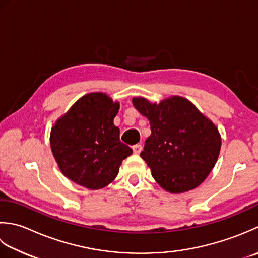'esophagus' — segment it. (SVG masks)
<instances>
[{
  "label": "esophagus",
  "instance_id": "esophagus-1",
  "mask_svg": "<svg viewBox=\"0 0 258 258\" xmlns=\"http://www.w3.org/2000/svg\"><path fill=\"white\" fill-rule=\"evenodd\" d=\"M133 150H134V154L138 155V154H140L141 150H143V146H141V145H135V146H133Z\"/></svg>",
  "mask_w": 258,
  "mask_h": 258
}]
</instances>
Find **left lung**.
Returning <instances> with one entry per match:
<instances>
[{
    "instance_id": "left-lung-1",
    "label": "left lung",
    "mask_w": 258,
    "mask_h": 258,
    "mask_svg": "<svg viewBox=\"0 0 258 258\" xmlns=\"http://www.w3.org/2000/svg\"><path fill=\"white\" fill-rule=\"evenodd\" d=\"M133 104L150 122L151 135L140 156L157 183L171 194L201 185L215 167L222 146L212 120L180 96L159 103L136 97Z\"/></svg>"
}]
</instances>
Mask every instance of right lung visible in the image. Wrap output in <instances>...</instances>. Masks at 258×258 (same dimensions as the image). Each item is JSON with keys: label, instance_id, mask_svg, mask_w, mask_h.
<instances>
[{"label": "right lung", "instance_id": "right-lung-1", "mask_svg": "<svg viewBox=\"0 0 258 258\" xmlns=\"http://www.w3.org/2000/svg\"><path fill=\"white\" fill-rule=\"evenodd\" d=\"M119 108V101L107 93L91 92L56 120L50 134L51 150L68 179L91 190L115 179L122 160L133 154L113 124Z\"/></svg>", "mask_w": 258, "mask_h": 258}]
</instances>
